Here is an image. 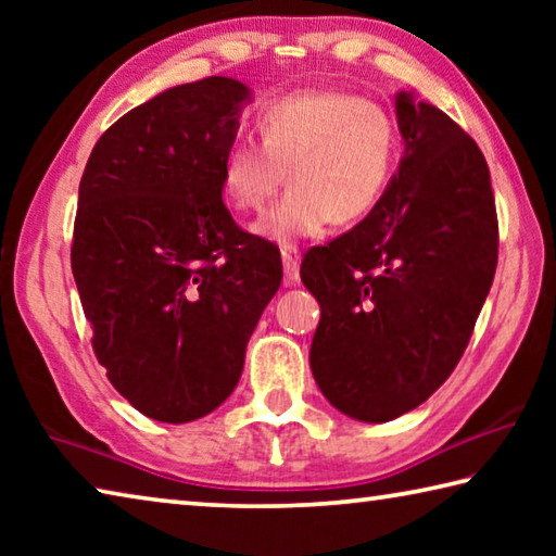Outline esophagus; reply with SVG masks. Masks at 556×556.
Listing matches in <instances>:
<instances>
[{
    "label": "esophagus",
    "instance_id": "34e87169",
    "mask_svg": "<svg viewBox=\"0 0 556 556\" xmlns=\"http://www.w3.org/2000/svg\"><path fill=\"white\" fill-rule=\"evenodd\" d=\"M281 262H285L287 285H296V281H299V265H301V252H299L296 244H285V248H281Z\"/></svg>",
    "mask_w": 556,
    "mask_h": 556
}]
</instances>
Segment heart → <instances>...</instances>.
I'll return each mask as SVG.
<instances>
[{"label": "heart", "instance_id": "obj_1", "mask_svg": "<svg viewBox=\"0 0 556 556\" xmlns=\"http://www.w3.org/2000/svg\"><path fill=\"white\" fill-rule=\"evenodd\" d=\"M262 142L225 147L220 188L230 208H265L289 172V193L255 223L271 242L353 225L378 208L400 162V125L388 108L343 90H301L257 112Z\"/></svg>", "mask_w": 556, "mask_h": 556}]
</instances>
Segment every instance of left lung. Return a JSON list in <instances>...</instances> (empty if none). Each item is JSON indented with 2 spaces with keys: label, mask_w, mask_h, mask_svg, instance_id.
<instances>
[{
  "label": "left lung",
  "mask_w": 556,
  "mask_h": 556,
  "mask_svg": "<svg viewBox=\"0 0 556 556\" xmlns=\"http://www.w3.org/2000/svg\"><path fill=\"white\" fill-rule=\"evenodd\" d=\"M404 156L368 218L312 248L316 384L336 409L390 421L429 400L464 355L497 265L491 172L446 112L397 96Z\"/></svg>",
  "instance_id": "1"
}]
</instances>
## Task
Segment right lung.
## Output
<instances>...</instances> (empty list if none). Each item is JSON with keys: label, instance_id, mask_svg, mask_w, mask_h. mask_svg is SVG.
<instances>
[{"label": "right lung", "instance_id": "obj_1", "mask_svg": "<svg viewBox=\"0 0 556 556\" xmlns=\"http://www.w3.org/2000/svg\"><path fill=\"white\" fill-rule=\"evenodd\" d=\"M248 98L223 75L166 90L98 139L80 178L71 267L92 351L112 388L166 425L228 400L281 285L279 250L223 203Z\"/></svg>", "mask_w": 556, "mask_h": 556}]
</instances>
